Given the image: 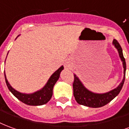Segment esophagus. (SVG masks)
<instances>
[{
    "label": "esophagus",
    "mask_w": 129,
    "mask_h": 129,
    "mask_svg": "<svg viewBox=\"0 0 129 129\" xmlns=\"http://www.w3.org/2000/svg\"><path fill=\"white\" fill-rule=\"evenodd\" d=\"M64 67H65V69H69L70 68V64L68 62H65L64 63Z\"/></svg>",
    "instance_id": "esophagus-1"
}]
</instances>
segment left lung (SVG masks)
I'll use <instances>...</instances> for the list:
<instances>
[{
    "label": "left lung",
    "instance_id": "obj_1",
    "mask_svg": "<svg viewBox=\"0 0 129 129\" xmlns=\"http://www.w3.org/2000/svg\"><path fill=\"white\" fill-rule=\"evenodd\" d=\"M113 45L116 48L119 53L120 60L122 62L123 68H124V77L122 80L116 88H115L111 91L104 93H96L86 89L76 74H74V82L73 84L74 95L76 102L79 104L91 107V108H98V107H103L108 103H109L113 99H114L121 91L125 80L126 62L123 55L122 47L115 39L113 40Z\"/></svg>",
    "mask_w": 129,
    "mask_h": 129
}]
</instances>
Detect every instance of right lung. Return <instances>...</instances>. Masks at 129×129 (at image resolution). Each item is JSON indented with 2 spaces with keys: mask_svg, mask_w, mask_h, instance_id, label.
I'll return each instance as SVG.
<instances>
[{
  "mask_svg": "<svg viewBox=\"0 0 129 129\" xmlns=\"http://www.w3.org/2000/svg\"><path fill=\"white\" fill-rule=\"evenodd\" d=\"M19 36H18V37ZM17 37V38H18ZM64 69L63 66H61L58 70L53 73L49 79L48 80L47 82L46 83L45 86L40 90L37 91L32 93H23L20 92L18 91L16 89H14L12 87L9 82L7 79L5 72V82H6L7 86L12 93L14 95L16 98L19 100L23 103L27 104V105H31V106H40L43 104H47L52 97L53 95V86L58 81V80L60 78V74L61 71Z\"/></svg>",
  "mask_w": 129,
  "mask_h": 129,
  "instance_id": "right-lung-1",
  "label": "right lung"
}]
</instances>
